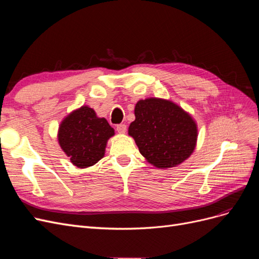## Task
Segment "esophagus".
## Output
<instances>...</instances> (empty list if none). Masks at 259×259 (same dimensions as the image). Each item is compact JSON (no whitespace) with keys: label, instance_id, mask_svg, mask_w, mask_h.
Segmentation results:
<instances>
[{"label":"esophagus","instance_id":"esophagus-1","mask_svg":"<svg viewBox=\"0 0 259 259\" xmlns=\"http://www.w3.org/2000/svg\"><path fill=\"white\" fill-rule=\"evenodd\" d=\"M126 130H127V127H126V125L125 124H117L116 125V131L120 133V134H124L125 132H126Z\"/></svg>","mask_w":259,"mask_h":259}]
</instances>
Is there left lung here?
Returning a JSON list of instances; mask_svg holds the SVG:
<instances>
[{"mask_svg": "<svg viewBox=\"0 0 259 259\" xmlns=\"http://www.w3.org/2000/svg\"><path fill=\"white\" fill-rule=\"evenodd\" d=\"M128 134L140 153L156 167L168 168L189 158L197 143V125L171 101L148 98L135 107Z\"/></svg>", "mask_w": 259, "mask_h": 259, "instance_id": "left-lung-1", "label": "left lung"}]
</instances>
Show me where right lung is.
Wrapping results in <instances>:
<instances>
[{
    "label": "right lung",
    "instance_id": "add662e5",
    "mask_svg": "<svg viewBox=\"0 0 259 259\" xmlns=\"http://www.w3.org/2000/svg\"><path fill=\"white\" fill-rule=\"evenodd\" d=\"M113 134L106 119L97 117L92 108L84 106L62 121L58 140L73 165L83 168L103 158L107 140Z\"/></svg>",
    "mask_w": 259,
    "mask_h": 259
}]
</instances>
